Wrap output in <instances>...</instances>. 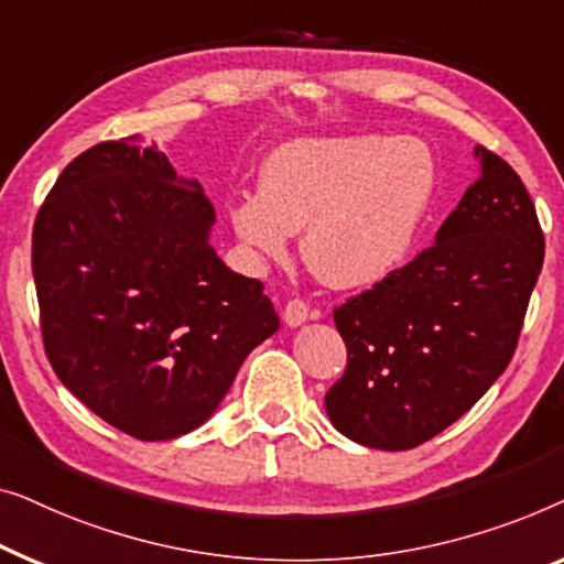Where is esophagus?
Returning a JSON list of instances; mask_svg holds the SVG:
<instances>
[{
    "label": "esophagus",
    "mask_w": 564,
    "mask_h": 564,
    "mask_svg": "<svg viewBox=\"0 0 564 564\" xmlns=\"http://www.w3.org/2000/svg\"><path fill=\"white\" fill-rule=\"evenodd\" d=\"M308 316H312V308H308L306 301L301 299H291L289 304L283 306V322L289 324V327H301Z\"/></svg>",
    "instance_id": "34e87169"
}]
</instances>
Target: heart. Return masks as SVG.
I'll return each instance as SVG.
<instances>
[{
    "label": "heart",
    "instance_id": "1",
    "mask_svg": "<svg viewBox=\"0 0 564 564\" xmlns=\"http://www.w3.org/2000/svg\"><path fill=\"white\" fill-rule=\"evenodd\" d=\"M432 194L434 158L422 140L308 138L275 148L260 192L232 196L227 219L252 263L283 260L304 229L308 265L329 285L358 289L399 268Z\"/></svg>",
    "mask_w": 564,
    "mask_h": 564
}]
</instances>
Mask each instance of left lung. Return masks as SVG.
Here are the masks:
<instances>
[{
	"mask_svg": "<svg viewBox=\"0 0 564 564\" xmlns=\"http://www.w3.org/2000/svg\"><path fill=\"white\" fill-rule=\"evenodd\" d=\"M480 176L432 248L335 308L345 376L329 422L372 449H411L457 422L517 350L544 263V235L519 173L482 145Z\"/></svg>",
	"mask_w": 564,
	"mask_h": 564,
	"instance_id": "left-lung-1",
	"label": "left lung"
}]
</instances>
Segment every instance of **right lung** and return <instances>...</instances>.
<instances>
[{
    "mask_svg": "<svg viewBox=\"0 0 564 564\" xmlns=\"http://www.w3.org/2000/svg\"><path fill=\"white\" fill-rule=\"evenodd\" d=\"M214 206L140 138L74 158L37 212L33 275L61 383L134 440L202 426L279 329L263 283L209 245Z\"/></svg>",
    "mask_w": 564,
    "mask_h": 564,
    "instance_id": "1",
    "label": "right lung"
}]
</instances>
